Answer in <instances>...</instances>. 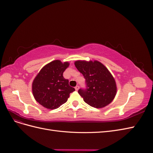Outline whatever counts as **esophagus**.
<instances>
[{
  "instance_id": "34e87169",
  "label": "esophagus",
  "mask_w": 153,
  "mask_h": 153,
  "mask_svg": "<svg viewBox=\"0 0 153 153\" xmlns=\"http://www.w3.org/2000/svg\"><path fill=\"white\" fill-rule=\"evenodd\" d=\"M75 90L77 91L78 89H79V86H78V85H76V86L75 87Z\"/></svg>"
}]
</instances>
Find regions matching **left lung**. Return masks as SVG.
Masks as SVG:
<instances>
[{
	"instance_id": "left-lung-1",
	"label": "left lung",
	"mask_w": 153,
	"mask_h": 153,
	"mask_svg": "<svg viewBox=\"0 0 153 153\" xmlns=\"http://www.w3.org/2000/svg\"><path fill=\"white\" fill-rule=\"evenodd\" d=\"M75 66L84 76L87 89H79L86 103L96 108H103L114 100L117 94L116 82L111 73L98 61H76Z\"/></svg>"
}]
</instances>
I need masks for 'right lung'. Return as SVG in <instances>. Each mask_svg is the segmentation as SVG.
<instances>
[{"mask_svg":"<svg viewBox=\"0 0 153 153\" xmlns=\"http://www.w3.org/2000/svg\"><path fill=\"white\" fill-rule=\"evenodd\" d=\"M69 65L68 62L55 60L43 66L34 79L32 94L37 102L45 108H59L68 101L69 94L75 91L69 85L68 80L63 77V73Z\"/></svg>","mask_w":153,"mask_h":153,"instance_id":"right-lung-1","label":"right lung"}]
</instances>
